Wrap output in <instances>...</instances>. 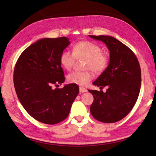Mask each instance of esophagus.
Masks as SVG:
<instances>
[{
    "mask_svg": "<svg viewBox=\"0 0 156 156\" xmlns=\"http://www.w3.org/2000/svg\"><path fill=\"white\" fill-rule=\"evenodd\" d=\"M79 88H80V92H87V89H86L84 87H80Z\"/></svg>",
    "mask_w": 156,
    "mask_h": 156,
    "instance_id": "1",
    "label": "esophagus"
}]
</instances>
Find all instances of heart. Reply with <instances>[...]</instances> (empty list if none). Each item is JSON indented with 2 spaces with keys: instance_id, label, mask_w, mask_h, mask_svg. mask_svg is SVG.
<instances>
[{
  "instance_id": "b5f03b06",
  "label": "heart",
  "mask_w": 156,
  "mask_h": 156,
  "mask_svg": "<svg viewBox=\"0 0 156 156\" xmlns=\"http://www.w3.org/2000/svg\"><path fill=\"white\" fill-rule=\"evenodd\" d=\"M86 58L85 68L92 69L95 73H101L107 69L109 62V58L106 53L102 51L100 45L90 41H80L72 46V53L65 50L59 58L62 66L66 70L72 68L76 58ZM94 77L91 70L84 72L75 71L68 76V80L72 84L80 86L88 84Z\"/></svg>"
}]
</instances>
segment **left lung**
Segmentation results:
<instances>
[{
	"mask_svg": "<svg viewBox=\"0 0 156 156\" xmlns=\"http://www.w3.org/2000/svg\"><path fill=\"white\" fill-rule=\"evenodd\" d=\"M89 36L104 42L110 51L108 67L93 82L101 88L107 87V92L88 90L94 97L90 111L99 121L117 122L129 114L137 102L141 82L140 63L131 49L117 39Z\"/></svg>",
	"mask_w": 156,
	"mask_h": 156,
	"instance_id": "obj_1",
	"label": "left lung"
}]
</instances>
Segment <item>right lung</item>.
<instances>
[{
  "mask_svg": "<svg viewBox=\"0 0 156 156\" xmlns=\"http://www.w3.org/2000/svg\"><path fill=\"white\" fill-rule=\"evenodd\" d=\"M69 44L66 37L41 39L26 48L15 64L13 82L19 100L43 123L54 125L67 118L79 92L76 84L54 88L65 81L59 58Z\"/></svg>",
  "mask_w": 156,
  "mask_h": 156,
  "instance_id": "right-lung-1",
  "label": "right lung"
}]
</instances>
